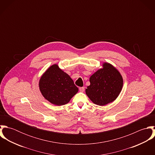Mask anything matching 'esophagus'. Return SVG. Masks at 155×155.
I'll use <instances>...</instances> for the list:
<instances>
[{"mask_svg": "<svg viewBox=\"0 0 155 155\" xmlns=\"http://www.w3.org/2000/svg\"><path fill=\"white\" fill-rule=\"evenodd\" d=\"M79 91L81 92H84L85 91V88L84 87H80L79 88Z\"/></svg>", "mask_w": 155, "mask_h": 155, "instance_id": "esophagus-1", "label": "esophagus"}]
</instances>
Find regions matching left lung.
Segmentation results:
<instances>
[{
    "instance_id": "obj_1",
    "label": "left lung",
    "mask_w": 155,
    "mask_h": 155,
    "mask_svg": "<svg viewBox=\"0 0 155 155\" xmlns=\"http://www.w3.org/2000/svg\"><path fill=\"white\" fill-rule=\"evenodd\" d=\"M90 85L86 94L95 104L104 106L113 102L119 95L123 86V79L117 70L109 63L97 71L89 79Z\"/></svg>"
}]
</instances>
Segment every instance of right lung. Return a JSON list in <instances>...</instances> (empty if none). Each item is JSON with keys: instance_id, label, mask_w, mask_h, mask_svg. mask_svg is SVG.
<instances>
[{"instance_id": "1", "label": "right lung", "mask_w": 155, "mask_h": 155, "mask_svg": "<svg viewBox=\"0 0 155 155\" xmlns=\"http://www.w3.org/2000/svg\"><path fill=\"white\" fill-rule=\"evenodd\" d=\"M39 88L45 98L57 106L68 103L78 91L71 78L57 64L50 67L42 75Z\"/></svg>"}]
</instances>
